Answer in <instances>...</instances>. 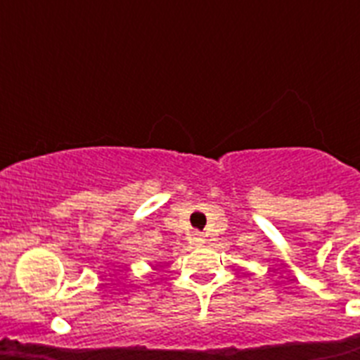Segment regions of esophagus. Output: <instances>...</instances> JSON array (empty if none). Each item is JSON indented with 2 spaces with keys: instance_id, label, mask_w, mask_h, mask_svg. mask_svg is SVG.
I'll list each match as a JSON object with an SVG mask.
<instances>
[{
  "instance_id": "obj_1",
  "label": "esophagus",
  "mask_w": 360,
  "mask_h": 360,
  "mask_svg": "<svg viewBox=\"0 0 360 360\" xmlns=\"http://www.w3.org/2000/svg\"><path fill=\"white\" fill-rule=\"evenodd\" d=\"M193 241H195V245H203V236L202 234H195V238H193Z\"/></svg>"
}]
</instances>
